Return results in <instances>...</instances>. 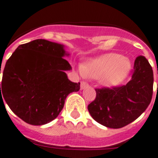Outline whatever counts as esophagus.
<instances>
[{"mask_svg": "<svg viewBox=\"0 0 158 158\" xmlns=\"http://www.w3.org/2000/svg\"><path fill=\"white\" fill-rule=\"evenodd\" d=\"M88 86H89V84L87 83V82L81 81V89H84L87 88Z\"/></svg>", "mask_w": 158, "mask_h": 158, "instance_id": "1", "label": "esophagus"}]
</instances>
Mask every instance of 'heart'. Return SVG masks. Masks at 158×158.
<instances>
[{"label":"heart","instance_id":"1","mask_svg":"<svg viewBox=\"0 0 158 158\" xmlns=\"http://www.w3.org/2000/svg\"><path fill=\"white\" fill-rule=\"evenodd\" d=\"M132 70L131 60L116 52H110L92 59L85 65L79 66L82 76L100 79L106 87L119 85L128 77Z\"/></svg>","mask_w":158,"mask_h":158}]
</instances>
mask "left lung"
<instances>
[{
	"instance_id": "obj_1",
	"label": "left lung",
	"mask_w": 158,
	"mask_h": 158,
	"mask_svg": "<svg viewBox=\"0 0 158 158\" xmlns=\"http://www.w3.org/2000/svg\"><path fill=\"white\" fill-rule=\"evenodd\" d=\"M153 86L152 67L145 56H137L131 80L125 85L96 89V98L88 106V110L101 125L120 129L145 112L152 100Z\"/></svg>"
}]
</instances>
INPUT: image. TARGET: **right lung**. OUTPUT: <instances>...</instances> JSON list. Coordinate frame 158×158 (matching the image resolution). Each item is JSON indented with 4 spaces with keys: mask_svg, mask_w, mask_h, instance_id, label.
<instances>
[{
    "mask_svg": "<svg viewBox=\"0 0 158 158\" xmlns=\"http://www.w3.org/2000/svg\"><path fill=\"white\" fill-rule=\"evenodd\" d=\"M69 55L63 44L44 39L19 45L5 64L0 98L26 123L52 121L62 110L67 96L80 89V82H72L65 73L72 69L63 58Z\"/></svg>",
    "mask_w": 158,
    "mask_h": 158,
    "instance_id": "obj_1",
    "label": "right lung"
}]
</instances>
